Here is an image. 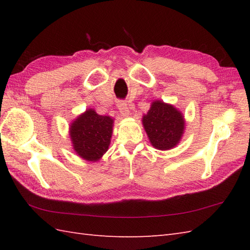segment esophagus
Listing matches in <instances>:
<instances>
[{"mask_svg":"<svg viewBox=\"0 0 250 250\" xmlns=\"http://www.w3.org/2000/svg\"><path fill=\"white\" fill-rule=\"evenodd\" d=\"M118 109L122 117H129L130 116V110L128 107V104L125 102H119L118 103Z\"/></svg>","mask_w":250,"mask_h":250,"instance_id":"esophagus-1","label":"esophagus"}]
</instances>
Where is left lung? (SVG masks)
I'll list each match as a JSON object with an SVG mask.
<instances>
[{"instance_id": "obj_1", "label": "left lung", "mask_w": 250, "mask_h": 250, "mask_svg": "<svg viewBox=\"0 0 250 250\" xmlns=\"http://www.w3.org/2000/svg\"><path fill=\"white\" fill-rule=\"evenodd\" d=\"M142 124L151 146L159 150L176 147L186 129L182 111L161 100L153 101L149 110L143 115Z\"/></svg>"}]
</instances>
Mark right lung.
I'll return each mask as SVG.
<instances>
[{
    "label": "right lung",
    "mask_w": 250,
    "mask_h": 250,
    "mask_svg": "<svg viewBox=\"0 0 250 250\" xmlns=\"http://www.w3.org/2000/svg\"><path fill=\"white\" fill-rule=\"evenodd\" d=\"M113 126V117L99 115L93 108L86 109L68 126L73 150L84 161H100L108 150Z\"/></svg>",
    "instance_id": "add662e5"
}]
</instances>
